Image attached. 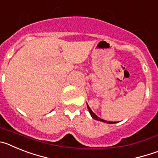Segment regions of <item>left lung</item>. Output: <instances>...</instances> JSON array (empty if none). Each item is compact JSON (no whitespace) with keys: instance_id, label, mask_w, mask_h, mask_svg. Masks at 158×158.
I'll list each match as a JSON object with an SVG mask.
<instances>
[{"instance_id":"obj_1","label":"left lung","mask_w":158,"mask_h":158,"mask_svg":"<svg viewBox=\"0 0 158 158\" xmlns=\"http://www.w3.org/2000/svg\"><path fill=\"white\" fill-rule=\"evenodd\" d=\"M87 107H88V109H89V112H90V114H91L92 117H93V118H94V119H96V120H98V121H102V122H104V123H114V122H110V121L104 120V119H102V118H99V117L97 116V115H96V114H95V113L93 112V111H92L91 108H90V107H89V106L88 105V104H87Z\"/></svg>"}]
</instances>
